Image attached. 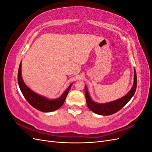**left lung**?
Segmentation results:
<instances>
[{"label": "left lung", "instance_id": "obj_1", "mask_svg": "<svg viewBox=\"0 0 152 152\" xmlns=\"http://www.w3.org/2000/svg\"><path fill=\"white\" fill-rule=\"evenodd\" d=\"M137 86V77L135 69H134V82L131 90L128 93L123 97L117 100L112 101L105 103H96L91 99L89 93L87 90L86 86H85V96L86 103L88 108L94 113L100 115H110L119 111L123 108L132 98L136 89Z\"/></svg>", "mask_w": 152, "mask_h": 152}]
</instances>
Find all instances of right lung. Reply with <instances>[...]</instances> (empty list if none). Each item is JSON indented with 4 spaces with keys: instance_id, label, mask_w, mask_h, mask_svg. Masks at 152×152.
Wrapping results in <instances>:
<instances>
[{
    "instance_id": "1",
    "label": "right lung",
    "mask_w": 152,
    "mask_h": 152,
    "mask_svg": "<svg viewBox=\"0 0 152 152\" xmlns=\"http://www.w3.org/2000/svg\"><path fill=\"white\" fill-rule=\"evenodd\" d=\"M18 82L21 93L27 102L35 109L42 112H51L60 108L65 102L68 92L73 85V83L70 84L60 97L56 99H50L39 95L30 89L23 80L21 76V61L18 69Z\"/></svg>"
}]
</instances>
